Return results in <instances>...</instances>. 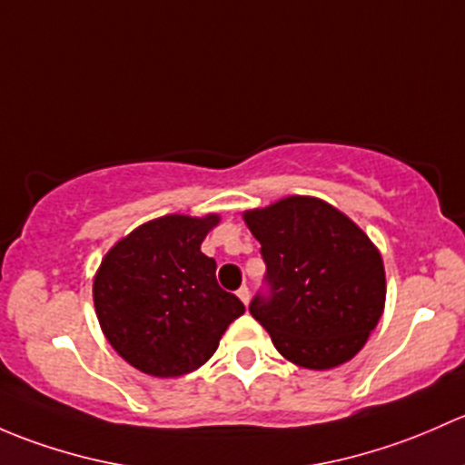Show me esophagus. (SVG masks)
Masks as SVG:
<instances>
[{"label":"esophagus","mask_w":465,"mask_h":465,"mask_svg":"<svg viewBox=\"0 0 465 465\" xmlns=\"http://www.w3.org/2000/svg\"><path fill=\"white\" fill-rule=\"evenodd\" d=\"M237 298L242 300L243 304H248V302H251V291H248V286H242V289L237 291Z\"/></svg>","instance_id":"34e87169"}]
</instances>
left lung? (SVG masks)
<instances>
[{
    "label": "left lung",
    "mask_w": 465,
    "mask_h": 465,
    "mask_svg": "<svg viewBox=\"0 0 465 465\" xmlns=\"http://www.w3.org/2000/svg\"><path fill=\"white\" fill-rule=\"evenodd\" d=\"M262 243L266 293L251 315L286 361L331 370L351 361L385 309V268L378 248L347 214L315 197H286L246 210Z\"/></svg>",
    "instance_id": "8db88e82"
}]
</instances>
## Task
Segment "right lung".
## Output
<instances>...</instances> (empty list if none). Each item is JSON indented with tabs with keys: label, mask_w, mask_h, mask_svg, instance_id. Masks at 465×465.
Masks as SVG:
<instances>
[{
	"label": "right lung",
	"mask_w": 465,
	"mask_h": 465,
	"mask_svg": "<svg viewBox=\"0 0 465 465\" xmlns=\"http://www.w3.org/2000/svg\"><path fill=\"white\" fill-rule=\"evenodd\" d=\"M219 214H165L123 237L100 262L94 304L118 356L143 374L174 378L199 370L243 313L217 284V262L201 252Z\"/></svg>",
	"instance_id": "1"
}]
</instances>
